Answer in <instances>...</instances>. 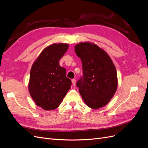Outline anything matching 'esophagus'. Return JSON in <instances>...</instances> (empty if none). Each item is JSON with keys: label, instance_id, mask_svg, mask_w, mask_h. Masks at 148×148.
Returning <instances> with one entry per match:
<instances>
[{"label": "esophagus", "instance_id": "1", "mask_svg": "<svg viewBox=\"0 0 148 148\" xmlns=\"http://www.w3.org/2000/svg\"><path fill=\"white\" fill-rule=\"evenodd\" d=\"M71 82H72L73 86H75V84H76V80H75V79H73L72 80H71Z\"/></svg>", "mask_w": 148, "mask_h": 148}]
</instances>
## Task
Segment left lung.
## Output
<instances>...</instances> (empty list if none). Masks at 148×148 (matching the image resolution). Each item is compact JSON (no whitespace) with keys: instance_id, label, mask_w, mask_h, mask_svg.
Returning <instances> with one entry per match:
<instances>
[{"instance_id":"left-lung-1","label":"left lung","mask_w":148,"mask_h":148,"mask_svg":"<svg viewBox=\"0 0 148 148\" xmlns=\"http://www.w3.org/2000/svg\"><path fill=\"white\" fill-rule=\"evenodd\" d=\"M75 51L82 62L83 74L77 83L85 104L98 109L110 102L117 91V70L110 56L96 44L80 42Z\"/></svg>"}]
</instances>
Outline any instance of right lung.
<instances>
[{
  "label": "right lung",
  "instance_id": "add662e5",
  "mask_svg": "<svg viewBox=\"0 0 148 148\" xmlns=\"http://www.w3.org/2000/svg\"><path fill=\"white\" fill-rule=\"evenodd\" d=\"M69 46L55 43L46 47L31 66L28 90L36 104L44 110L57 108L71 88L66 70L59 65Z\"/></svg>",
  "mask_w": 148,
  "mask_h": 148
}]
</instances>
